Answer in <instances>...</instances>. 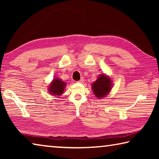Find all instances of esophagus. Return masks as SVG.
Returning <instances> with one entry per match:
<instances>
[{"label": "esophagus", "mask_w": 159, "mask_h": 159, "mask_svg": "<svg viewBox=\"0 0 159 159\" xmlns=\"http://www.w3.org/2000/svg\"><path fill=\"white\" fill-rule=\"evenodd\" d=\"M83 81H84V79H83V78H81V79L79 80V83H83Z\"/></svg>", "instance_id": "esophagus-1"}]
</instances>
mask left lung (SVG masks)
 I'll list each match as a JSON object with an SVG mask.
<instances>
[{
  "instance_id": "1",
  "label": "left lung",
  "mask_w": 159,
  "mask_h": 159,
  "mask_svg": "<svg viewBox=\"0 0 159 159\" xmlns=\"http://www.w3.org/2000/svg\"><path fill=\"white\" fill-rule=\"evenodd\" d=\"M112 87L111 80L107 75L102 74L99 75L92 85V89L97 98H103L108 95Z\"/></svg>"
}]
</instances>
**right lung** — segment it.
<instances>
[{
	"mask_svg": "<svg viewBox=\"0 0 159 159\" xmlns=\"http://www.w3.org/2000/svg\"><path fill=\"white\" fill-rule=\"evenodd\" d=\"M48 87H49L48 88V92L50 93V95L54 96H60L63 93L64 88L66 87V83L56 78V79H53Z\"/></svg>",
	"mask_w": 159,
	"mask_h": 159,
	"instance_id": "obj_1",
	"label": "right lung"
}]
</instances>
